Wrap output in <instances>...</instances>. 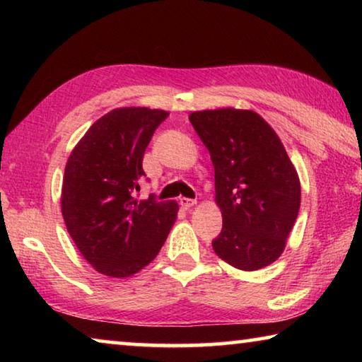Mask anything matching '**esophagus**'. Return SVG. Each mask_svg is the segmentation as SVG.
Returning a JSON list of instances; mask_svg holds the SVG:
<instances>
[{
  "instance_id": "1",
  "label": "esophagus",
  "mask_w": 362,
  "mask_h": 362,
  "mask_svg": "<svg viewBox=\"0 0 362 362\" xmlns=\"http://www.w3.org/2000/svg\"><path fill=\"white\" fill-rule=\"evenodd\" d=\"M196 204V199H189V198H180V206L185 207V209H189Z\"/></svg>"
}]
</instances>
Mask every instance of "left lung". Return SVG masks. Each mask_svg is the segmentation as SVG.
<instances>
[{"mask_svg": "<svg viewBox=\"0 0 362 362\" xmlns=\"http://www.w3.org/2000/svg\"><path fill=\"white\" fill-rule=\"evenodd\" d=\"M189 122L216 170L223 225L214 250L244 272L269 265L283 254L300 209V180L279 137L250 110H204Z\"/></svg>", "mask_w": 362, "mask_h": 362, "instance_id": "obj_1", "label": "left lung"}]
</instances>
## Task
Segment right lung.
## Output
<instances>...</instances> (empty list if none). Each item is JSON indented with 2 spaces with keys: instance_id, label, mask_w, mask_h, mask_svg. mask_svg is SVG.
Returning <instances> with one entry per match:
<instances>
[{
  "instance_id": "1",
  "label": "right lung",
  "mask_w": 362,
  "mask_h": 362,
  "mask_svg": "<svg viewBox=\"0 0 362 362\" xmlns=\"http://www.w3.org/2000/svg\"><path fill=\"white\" fill-rule=\"evenodd\" d=\"M168 116L144 107L112 110L89 127L66 163V230L84 259L107 276L127 278L148 265L177 218L175 201L136 198L145 150Z\"/></svg>"
}]
</instances>
